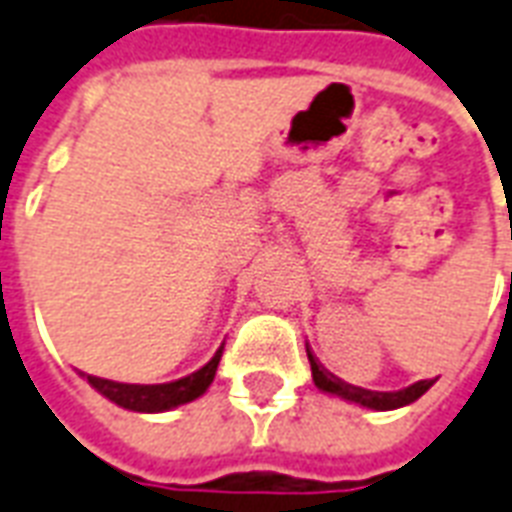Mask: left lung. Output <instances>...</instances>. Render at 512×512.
I'll use <instances>...</instances> for the list:
<instances>
[{
  "label": "left lung",
  "instance_id": "1",
  "mask_svg": "<svg viewBox=\"0 0 512 512\" xmlns=\"http://www.w3.org/2000/svg\"><path fill=\"white\" fill-rule=\"evenodd\" d=\"M313 367V380L315 386L326 391V394H334V397L348 399V402H356L361 407H370V410H397V407H405L410 402H416L421 394H426L432 388L434 380H418L413 386L399 388V391H367V388L345 386L340 380L329 378L324 372L318 370V364H310Z\"/></svg>",
  "mask_w": 512,
  "mask_h": 512
}]
</instances>
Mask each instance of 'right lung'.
I'll use <instances>...</instances> for the list:
<instances>
[{
  "instance_id": "right-lung-1",
  "label": "right lung",
  "mask_w": 512,
  "mask_h": 512,
  "mask_svg": "<svg viewBox=\"0 0 512 512\" xmlns=\"http://www.w3.org/2000/svg\"><path fill=\"white\" fill-rule=\"evenodd\" d=\"M221 353H224V345L215 351L213 359L207 361L202 370L191 372L186 378L172 380V383H159V386L115 383V380L96 378V375H86V380L102 397H107L118 407H126V410H134V413H161V410H172V407L186 405V402H194L197 397H202L213 383Z\"/></svg>"
}]
</instances>
